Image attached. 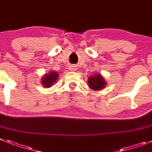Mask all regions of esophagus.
Returning a JSON list of instances; mask_svg holds the SVG:
<instances>
[{"label": "esophagus", "instance_id": "esophagus-1", "mask_svg": "<svg viewBox=\"0 0 152 152\" xmlns=\"http://www.w3.org/2000/svg\"><path fill=\"white\" fill-rule=\"evenodd\" d=\"M69 69H70V70H74L75 66H71L69 67Z\"/></svg>", "mask_w": 152, "mask_h": 152}]
</instances>
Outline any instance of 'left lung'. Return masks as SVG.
Segmentation results:
<instances>
[{
  "mask_svg": "<svg viewBox=\"0 0 152 152\" xmlns=\"http://www.w3.org/2000/svg\"><path fill=\"white\" fill-rule=\"evenodd\" d=\"M107 83L104 77L99 73H94L88 79V86L91 89L99 91L104 89Z\"/></svg>",
  "mask_w": 152,
  "mask_h": 152,
  "instance_id": "8db88e82",
  "label": "left lung"
}]
</instances>
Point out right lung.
Instances as JSON below:
<instances>
[{"label":"right lung","mask_w":152,"mask_h":152,"mask_svg":"<svg viewBox=\"0 0 152 152\" xmlns=\"http://www.w3.org/2000/svg\"><path fill=\"white\" fill-rule=\"evenodd\" d=\"M59 74L56 71H50L47 73H45L41 78V84L43 87L50 88L52 86L56 80H58Z\"/></svg>","instance_id":"add662e5"}]
</instances>
